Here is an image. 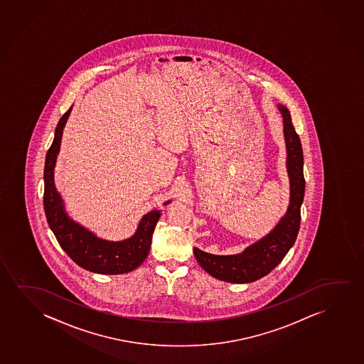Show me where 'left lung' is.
I'll use <instances>...</instances> for the list:
<instances>
[{
    "label": "left lung",
    "mask_w": 364,
    "mask_h": 364,
    "mask_svg": "<svg viewBox=\"0 0 364 364\" xmlns=\"http://www.w3.org/2000/svg\"><path fill=\"white\" fill-rule=\"evenodd\" d=\"M284 117L287 172L290 177V205L287 213L272 233L252 244L237 255H213L194 247V257L209 275L233 284L257 282L267 275L282 262L291 247L295 244L300 229L301 204L305 194L304 155L300 137L291 122L290 112L279 107Z\"/></svg>",
    "instance_id": "1"
}]
</instances>
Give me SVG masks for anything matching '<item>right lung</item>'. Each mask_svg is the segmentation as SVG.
Returning a JSON list of instances; mask_svg holds the SVG:
<instances>
[{
    "label": "right lung",
    "instance_id": "right-lung-1",
    "mask_svg": "<svg viewBox=\"0 0 364 364\" xmlns=\"http://www.w3.org/2000/svg\"><path fill=\"white\" fill-rule=\"evenodd\" d=\"M64 112L55 127L54 140L47 151L44 165L43 205L46 218L58 240L59 245L79 267L87 272L117 275L135 270L149 255L151 239L161 210H152L141 219L135 235L122 242H107L95 237L82 225L69 219L63 209L62 198L54 187L53 170L60 147L63 127L69 114ZM168 203V202H167ZM165 203V204H167Z\"/></svg>",
    "mask_w": 364,
    "mask_h": 364
}]
</instances>
